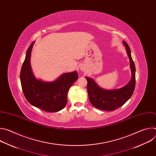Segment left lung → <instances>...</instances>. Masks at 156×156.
<instances>
[{
	"instance_id": "left-lung-1",
	"label": "left lung",
	"mask_w": 156,
	"mask_h": 156,
	"mask_svg": "<svg viewBox=\"0 0 156 156\" xmlns=\"http://www.w3.org/2000/svg\"><path fill=\"white\" fill-rule=\"evenodd\" d=\"M123 43L126 47L129 59L132 74L131 79L126 85L117 90H105L100 87L93 79L86 77L89 99L94 107L99 109L105 111L114 110L122 106L131 97L134 92L136 84L135 66L131 58L130 49L128 44L125 41H123Z\"/></svg>"
}]
</instances>
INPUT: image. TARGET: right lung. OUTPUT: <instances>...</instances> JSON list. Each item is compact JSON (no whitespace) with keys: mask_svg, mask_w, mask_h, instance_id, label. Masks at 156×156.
<instances>
[{"mask_svg":"<svg viewBox=\"0 0 156 156\" xmlns=\"http://www.w3.org/2000/svg\"><path fill=\"white\" fill-rule=\"evenodd\" d=\"M33 42L27 50L20 72L22 90L27 100L33 106L44 111L55 112L63 109L67 102L70 87L78 80L77 72L65 73L53 82L37 80L30 65Z\"/></svg>","mask_w":156,"mask_h":156,"instance_id":"right-lung-1","label":"right lung"}]
</instances>
